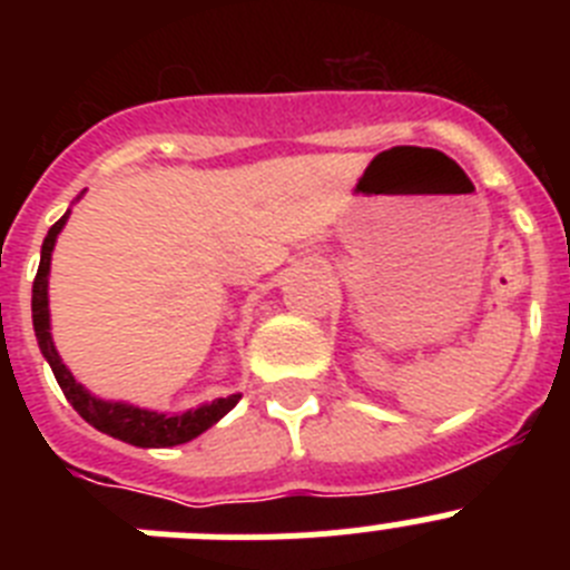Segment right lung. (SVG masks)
Here are the masks:
<instances>
[{
  "instance_id": "1",
  "label": "right lung",
  "mask_w": 570,
  "mask_h": 570,
  "mask_svg": "<svg viewBox=\"0 0 570 570\" xmlns=\"http://www.w3.org/2000/svg\"><path fill=\"white\" fill-rule=\"evenodd\" d=\"M70 214V210H68ZM68 214L59 219V223L50 225L48 236L42 242V259H39L37 279H33V299H30V311H33V331H37V342L42 356L48 360L50 371L57 376L62 394L68 396V402L73 405L79 416H82L88 425H94L102 434L114 436V440H122L128 445L136 448H170L190 442L194 436H199L203 431H208L210 425L223 420L230 407L242 400V394L223 396V400H214L208 405H199L194 411H185V414H156V411H145V407L128 405V402H105L99 396H94L90 391H85L73 374H70L65 362L59 360L57 345H53V336H50V311H48V274H50V254H53V245H57L59 230L68 223Z\"/></svg>"
}]
</instances>
